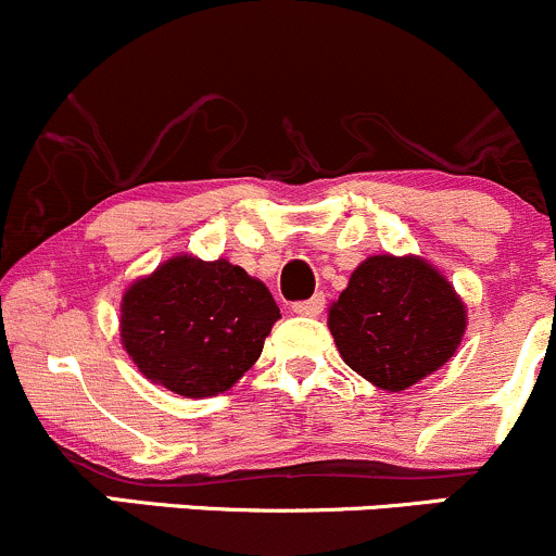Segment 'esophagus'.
<instances>
[{"mask_svg":"<svg viewBox=\"0 0 556 556\" xmlns=\"http://www.w3.org/2000/svg\"><path fill=\"white\" fill-rule=\"evenodd\" d=\"M293 309L299 312V314H306V317H317V314L325 309V295L317 293V295H312V299L299 301V304H295Z\"/></svg>","mask_w":556,"mask_h":556,"instance_id":"34e87169","label":"esophagus"}]
</instances>
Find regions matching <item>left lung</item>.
Listing matches in <instances>:
<instances>
[{
	"label": "left lung",
	"mask_w": 556,
	"mask_h": 556,
	"mask_svg": "<svg viewBox=\"0 0 556 556\" xmlns=\"http://www.w3.org/2000/svg\"><path fill=\"white\" fill-rule=\"evenodd\" d=\"M328 325L352 371L397 392L454 355L465 333V306L430 263L374 255L330 306Z\"/></svg>",
	"instance_id": "8db88e82"
}]
</instances>
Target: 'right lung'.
Masks as SVG:
<instances>
[{
  "label": "right lung",
  "mask_w": 556,
  "mask_h": 556,
  "mask_svg": "<svg viewBox=\"0 0 556 556\" xmlns=\"http://www.w3.org/2000/svg\"><path fill=\"white\" fill-rule=\"evenodd\" d=\"M277 319L268 288L242 266L177 255L126 290L121 336L155 384L210 397L255 366Z\"/></svg>",
  "instance_id": "right-lung-1"
}]
</instances>
